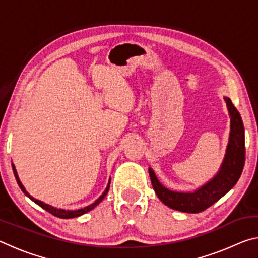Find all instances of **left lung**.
I'll use <instances>...</instances> for the list:
<instances>
[{
    "label": "left lung",
    "instance_id": "left-lung-1",
    "mask_svg": "<svg viewBox=\"0 0 258 258\" xmlns=\"http://www.w3.org/2000/svg\"><path fill=\"white\" fill-rule=\"evenodd\" d=\"M224 100L231 116V133L224 161L213 180L194 192H177L161 184L154 171L149 168L154 190L166 206L184 213H200L223 197L238 182L246 157L244 128L241 116L232 101L229 98H224Z\"/></svg>",
    "mask_w": 258,
    "mask_h": 258
}]
</instances>
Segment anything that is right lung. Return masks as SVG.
Returning a JSON list of instances; mask_svg holds the SVG:
<instances>
[{"label":"right lung","mask_w":258,"mask_h":258,"mask_svg":"<svg viewBox=\"0 0 258 258\" xmlns=\"http://www.w3.org/2000/svg\"><path fill=\"white\" fill-rule=\"evenodd\" d=\"M12 169H14V174H15V176H16L17 183H18V185L20 186V189L23 190L24 194H25L26 196H27L28 198L32 199L34 203H36V204L38 205V206H41L43 209H45L46 212H49L50 214H52V215H54V216H56V217H60V218H73V217L81 216V215H83V214L90 212L91 209H93L95 206H97L98 204H100V203L102 202L103 198L106 197L107 194H108L109 187H110V180H109L107 189L104 190L103 194H102L101 196H100L99 199L95 200V202H94L93 204H91V205H89V206H86V207H83V208H81V209H64V208H60V207L53 206V205L46 204V203H44V202H41V200H38V199H36V198L32 197V196H30V195L28 194V192L25 190V187H24V185H23V183H21L20 180H19L18 174H17V171H16V168H15L14 165H12Z\"/></svg>","instance_id":"add662e5"}]
</instances>
